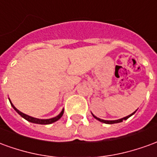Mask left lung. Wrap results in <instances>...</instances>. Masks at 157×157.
Masks as SVG:
<instances>
[{
  "mask_svg": "<svg viewBox=\"0 0 157 157\" xmlns=\"http://www.w3.org/2000/svg\"><path fill=\"white\" fill-rule=\"evenodd\" d=\"M135 112H136V110H135ZM135 112H134L133 113H131L130 115L126 116V117H124V118H120V119H118V120H104V119H101V118H98V117H96V116L93 115V114H92V116H93V117H94L96 119H98V121L102 122V123H105V124H117V123H120V122H123L124 120H126V119L129 118L130 116H132L133 114H135Z\"/></svg>",
  "mask_w": 157,
  "mask_h": 157,
  "instance_id": "1",
  "label": "left lung"
}]
</instances>
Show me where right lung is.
I'll use <instances>...</instances> for the list:
<instances>
[{
  "label": "right lung",
  "instance_id": "right-lung-1",
  "mask_svg": "<svg viewBox=\"0 0 157 157\" xmlns=\"http://www.w3.org/2000/svg\"><path fill=\"white\" fill-rule=\"evenodd\" d=\"M9 101L11 102V105L12 106V108L14 109V110H16V112L18 113L19 115H21L23 118H25L26 120H28L29 122H31V123H34V124H50L52 123H55L56 122L57 120H59V118H61L62 115H63V113H64V109L62 110L60 113L57 115L56 117L55 118H48V119H39V118H33V117H31V116H29L25 114V113H23L20 112L18 109H17L14 107V105L12 104V102H11V100L9 99Z\"/></svg>",
  "mask_w": 157,
  "mask_h": 157
}]
</instances>
